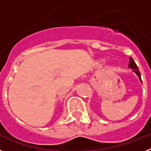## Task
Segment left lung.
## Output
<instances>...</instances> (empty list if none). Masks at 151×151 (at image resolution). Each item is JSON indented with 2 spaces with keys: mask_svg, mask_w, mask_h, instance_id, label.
<instances>
[{
  "mask_svg": "<svg viewBox=\"0 0 151 151\" xmlns=\"http://www.w3.org/2000/svg\"><path fill=\"white\" fill-rule=\"evenodd\" d=\"M130 60V63H129V67H130V68H132V69H134V70H133V71H134V73H136V74L138 75V76L139 77L140 80H141V73H140L139 69H138V66H137V65H136L135 62H134V61L133 60V59H132V57H131L130 60Z\"/></svg>",
  "mask_w": 151,
  "mask_h": 151,
  "instance_id": "left-lung-1",
  "label": "left lung"
}]
</instances>
